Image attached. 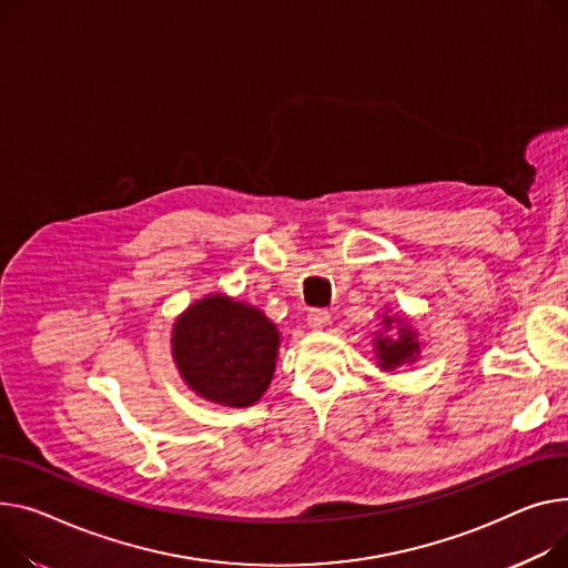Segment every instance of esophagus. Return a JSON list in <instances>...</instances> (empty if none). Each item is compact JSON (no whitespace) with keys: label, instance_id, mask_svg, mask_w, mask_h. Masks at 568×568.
<instances>
[{"label":"esophagus","instance_id":"obj_1","mask_svg":"<svg viewBox=\"0 0 568 568\" xmlns=\"http://www.w3.org/2000/svg\"><path fill=\"white\" fill-rule=\"evenodd\" d=\"M331 324V315L328 311H311L308 313V326L320 331V328H326Z\"/></svg>","mask_w":568,"mask_h":568}]
</instances>
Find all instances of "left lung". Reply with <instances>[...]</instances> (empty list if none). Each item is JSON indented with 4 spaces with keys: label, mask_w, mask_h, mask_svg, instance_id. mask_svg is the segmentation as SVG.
I'll return each instance as SVG.
<instances>
[{
    "label": "left lung",
    "mask_w": 568,
    "mask_h": 568,
    "mask_svg": "<svg viewBox=\"0 0 568 568\" xmlns=\"http://www.w3.org/2000/svg\"><path fill=\"white\" fill-rule=\"evenodd\" d=\"M372 347L376 367L382 372H397L404 365H413L423 354L418 331L406 315H393L384 308L379 315V331L372 333Z\"/></svg>",
    "instance_id": "obj_1"
}]
</instances>
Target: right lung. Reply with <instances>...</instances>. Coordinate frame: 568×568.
Segmentation results:
<instances>
[{
  "label": "right lung",
  "mask_w": 568,
  "mask_h": 568,
  "mask_svg": "<svg viewBox=\"0 0 568 568\" xmlns=\"http://www.w3.org/2000/svg\"><path fill=\"white\" fill-rule=\"evenodd\" d=\"M281 349V331L260 308L223 292L189 304L173 322L171 356L196 397L253 406L267 393Z\"/></svg>",
  "instance_id": "right-lung-1"
}]
</instances>
